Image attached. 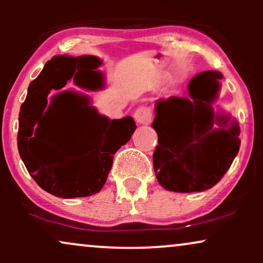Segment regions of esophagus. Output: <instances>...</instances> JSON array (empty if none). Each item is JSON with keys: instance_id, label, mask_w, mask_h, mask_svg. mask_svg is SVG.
I'll use <instances>...</instances> for the list:
<instances>
[{"instance_id": "esophagus-1", "label": "esophagus", "mask_w": 263, "mask_h": 263, "mask_svg": "<svg viewBox=\"0 0 263 263\" xmlns=\"http://www.w3.org/2000/svg\"><path fill=\"white\" fill-rule=\"evenodd\" d=\"M153 114L152 110L148 106H140L135 112V120L137 123L141 125H148L152 122Z\"/></svg>"}]
</instances>
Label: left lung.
Segmentation results:
<instances>
[{
	"label": "left lung",
	"instance_id": "8db88e82",
	"mask_svg": "<svg viewBox=\"0 0 263 263\" xmlns=\"http://www.w3.org/2000/svg\"><path fill=\"white\" fill-rule=\"evenodd\" d=\"M219 71H203L188 84L189 98L156 102L152 127L158 135L153 167L164 189L204 192L220 182L240 148V126L228 115L215 112ZM219 127L215 129L213 123Z\"/></svg>",
	"mask_w": 263,
	"mask_h": 263
}]
</instances>
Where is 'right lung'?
Here are the masks:
<instances>
[{"label": "right lung", "instance_id": "1", "mask_svg": "<svg viewBox=\"0 0 263 263\" xmlns=\"http://www.w3.org/2000/svg\"><path fill=\"white\" fill-rule=\"evenodd\" d=\"M101 63L93 55L53 57L45 63L37 79L29 84L21 106L18 152L35 183L58 198L89 197L100 192L112 167L114 155L127 143L136 129L131 116L110 120L90 105L89 96L74 91L57 93L45 108L50 90L62 89L71 79L78 86L95 90L101 78L96 69ZM68 95L77 97L92 117V125L82 139L83 148L75 154L59 147L49 134V120L55 113L56 104Z\"/></svg>", "mask_w": 263, "mask_h": 263}]
</instances>
